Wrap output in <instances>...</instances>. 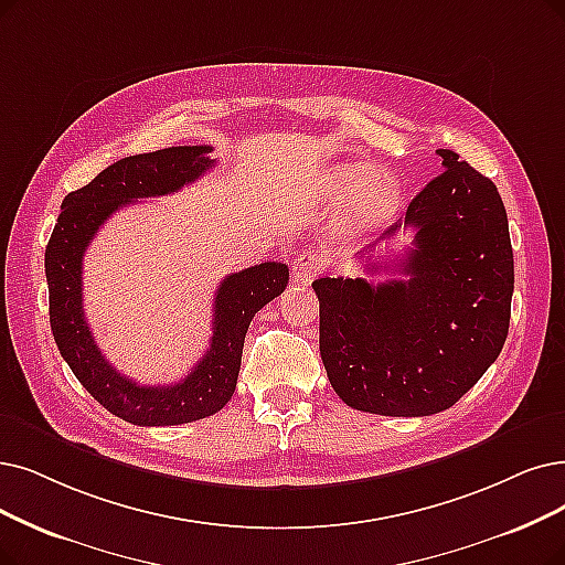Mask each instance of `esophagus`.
I'll return each instance as SVG.
<instances>
[{
    "instance_id": "obj_1",
    "label": "esophagus",
    "mask_w": 565,
    "mask_h": 565,
    "mask_svg": "<svg viewBox=\"0 0 565 565\" xmlns=\"http://www.w3.org/2000/svg\"><path fill=\"white\" fill-rule=\"evenodd\" d=\"M324 270V259L312 253H299L291 264V282L295 285H310L315 276Z\"/></svg>"
}]
</instances>
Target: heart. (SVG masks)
I'll return each mask as SVG.
<instances>
[{
  "label": "heart",
  "instance_id": "heart-1",
  "mask_svg": "<svg viewBox=\"0 0 565 565\" xmlns=\"http://www.w3.org/2000/svg\"><path fill=\"white\" fill-rule=\"evenodd\" d=\"M398 196L396 180L366 164L338 167L324 185L329 204L343 206L338 232L345 238H361L390 222L398 209Z\"/></svg>",
  "mask_w": 565,
  "mask_h": 565
}]
</instances>
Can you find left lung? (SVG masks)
<instances>
[{"instance_id":"obj_1","label":"left lung","mask_w":565,"mask_h":565,"mask_svg":"<svg viewBox=\"0 0 565 565\" xmlns=\"http://www.w3.org/2000/svg\"><path fill=\"white\" fill-rule=\"evenodd\" d=\"M438 154L445 171L382 236L403 224L415 232L413 247L392 264L371 259L369 247V274L385 268L403 280L312 282L324 369L354 411L424 417L452 408L508 338L514 262L503 199L455 150Z\"/></svg>"}]
</instances>
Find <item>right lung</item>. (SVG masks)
<instances>
[{
  "mask_svg": "<svg viewBox=\"0 0 565 565\" xmlns=\"http://www.w3.org/2000/svg\"><path fill=\"white\" fill-rule=\"evenodd\" d=\"M211 146H173L131 154L104 169L93 183L70 192L46 247L49 312L55 343L81 385L108 413L139 426L188 424L222 411L236 390L247 327L289 280L280 262H264L224 278L215 295L209 352L188 377L143 387L120 375L95 343L83 312V257L102 224L127 204L173 194L215 167Z\"/></svg>",
  "mask_w": 565,
  "mask_h": 565,
  "instance_id": "add662e5",
  "label": "right lung"
}]
</instances>
